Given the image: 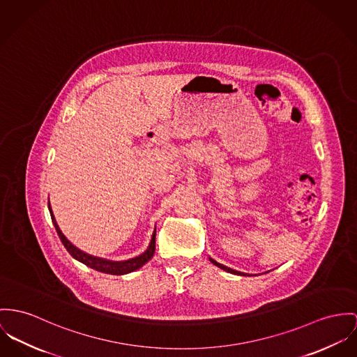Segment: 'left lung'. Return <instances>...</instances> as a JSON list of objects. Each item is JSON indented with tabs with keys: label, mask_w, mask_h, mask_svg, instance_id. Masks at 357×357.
<instances>
[{
	"label": "left lung",
	"mask_w": 357,
	"mask_h": 357,
	"mask_svg": "<svg viewBox=\"0 0 357 357\" xmlns=\"http://www.w3.org/2000/svg\"><path fill=\"white\" fill-rule=\"evenodd\" d=\"M211 262L213 264V265H216V266H219L220 269H222V271H225V272H228V273H234V275H246V273H241V272H236V271H232V269H229V268H227V266H224V265H221L219 262H216L215 259H212L211 258Z\"/></svg>",
	"instance_id": "left-lung-1"
}]
</instances>
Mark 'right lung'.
I'll return each mask as SVG.
<instances>
[{"mask_svg": "<svg viewBox=\"0 0 357 357\" xmlns=\"http://www.w3.org/2000/svg\"><path fill=\"white\" fill-rule=\"evenodd\" d=\"M49 209H50V215H52V220H53V224H54L55 229H56V234L62 242V245L65 246V248L69 251V254L82 262L84 265L89 266L91 269H95L98 272H102V273H107V275H126V273H130V272H135L139 269L142 265H145L155 254V236L156 234L152 235V241H151V245L148 247V250L138 255L136 258H132L129 261H122V262H112V261H107V259H103V258H98V257H92L89 254H85L82 250H79L77 247L73 246L66 238L65 235L61 232L58 224L54 219V215H53V211L50 208V202H49Z\"/></svg>", "mask_w": 357, "mask_h": 357, "instance_id": "add662e5", "label": "right lung"}]
</instances>
